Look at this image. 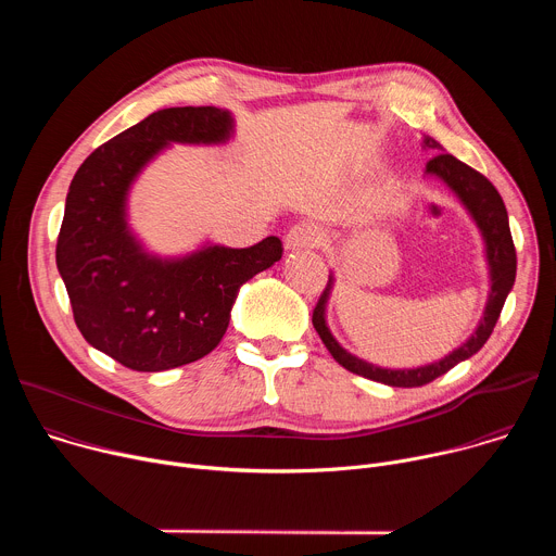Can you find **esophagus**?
I'll return each instance as SVG.
<instances>
[{
  "label": "esophagus",
  "instance_id": "1",
  "mask_svg": "<svg viewBox=\"0 0 556 556\" xmlns=\"http://www.w3.org/2000/svg\"><path fill=\"white\" fill-rule=\"evenodd\" d=\"M321 237H324L321 230L316 228L314 224L301 222V224H294V226L286 232L283 242H286V249H288V251H303V249L319 247V244H321Z\"/></svg>",
  "mask_w": 556,
  "mask_h": 556
}]
</instances>
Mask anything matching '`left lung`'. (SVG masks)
Returning <instances> with one entry per match:
<instances>
[{
  "label": "left lung",
  "mask_w": 556,
  "mask_h": 556,
  "mask_svg": "<svg viewBox=\"0 0 556 556\" xmlns=\"http://www.w3.org/2000/svg\"><path fill=\"white\" fill-rule=\"evenodd\" d=\"M422 147L435 151L433 157L425 167V176L435 178L444 187H448V191H453V195L466 208V213L470 215L475 226L480 228V235L484 240V255H486V264H489L491 290H489L484 316L480 319L478 328H475V332L459 348H455L444 358L420 365V367L391 369V367H378L374 363H367V361L354 356L330 332L328 319H326L328 301H330V294H332V288H334V277L330 275V281H328L319 303H316V307L312 312L314 330L319 332L324 345L328 348V352L334 356V361L339 365H343L352 374H358L363 378H369V380H376V382H382V384H389V387H420V384H427V382L435 380L438 376L446 374L457 363L470 358L475 352H480L482 345L493 334V328L500 319V312L504 307V301H506L508 292L513 290L515 275H517V255H515V244H513V237H510L508 213H506L504 200L497 193V189L480 172L470 169L468 165L457 161L455 155H451L446 151H440L442 144L435 138L425 136Z\"/></svg>",
  "instance_id": "obj_1"
}]
</instances>
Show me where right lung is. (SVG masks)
<instances>
[{
    "label": "right lung",
    "mask_w": 556,
    "mask_h": 556,
    "mask_svg": "<svg viewBox=\"0 0 556 556\" xmlns=\"http://www.w3.org/2000/svg\"><path fill=\"white\" fill-rule=\"evenodd\" d=\"M235 118L219 108L149 114L92 151L65 198L56 268L76 328L134 371H165L217 348L240 288L281 260L275 235L249 249L206 242L180 257L144 249L129 226V191L169 144H224Z\"/></svg>",
    "instance_id": "1"
}]
</instances>
